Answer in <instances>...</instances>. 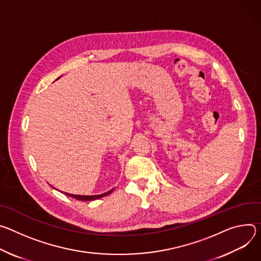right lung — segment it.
I'll return each mask as SVG.
<instances>
[{
	"label": "right lung",
	"instance_id": "obj_1",
	"mask_svg": "<svg viewBox=\"0 0 261 261\" xmlns=\"http://www.w3.org/2000/svg\"><path fill=\"white\" fill-rule=\"evenodd\" d=\"M113 192V190L105 193V194H100V195H93V196H81V195H72V194H68V193H65L67 196L71 197V198H74L76 200H81V201H92V200H95V199H99L101 197H105L109 194H111Z\"/></svg>",
	"mask_w": 261,
	"mask_h": 261
}]
</instances>
